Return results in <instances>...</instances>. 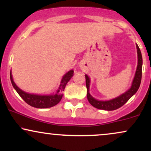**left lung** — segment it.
<instances>
[{
    "instance_id": "1",
    "label": "left lung",
    "mask_w": 151,
    "mask_h": 151,
    "mask_svg": "<svg viewBox=\"0 0 151 151\" xmlns=\"http://www.w3.org/2000/svg\"><path fill=\"white\" fill-rule=\"evenodd\" d=\"M136 48L137 54H138V65H137L136 72V74H135V77L133 78L132 84H131V88L128 91H126L125 93H122L118 97L109 100V101H99V100L93 98L89 93L90 79L86 74H85L86 86V89H87V99L93 107L99 109H102V110H116V109L120 108L123 105L125 104L126 102L131 98V96H133L136 93L138 88H139L140 84H141L142 77V65H143V59H142L141 52L138 45H136Z\"/></svg>"
}]
</instances>
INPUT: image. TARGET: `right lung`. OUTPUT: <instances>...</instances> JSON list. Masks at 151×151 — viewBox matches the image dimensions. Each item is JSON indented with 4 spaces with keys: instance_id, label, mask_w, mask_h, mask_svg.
I'll list each match as a JSON object with an SVG mask.
<instances>
[{
    "instance_id": "1",
    "label": "right lung",
    "mask_w": 151,
    "mask_h": 151,
    "mask_svg": "<svg viewBox=\"0 0 151 151\" xmlns=\"http://www.w3.org/2000/svg\"><path fill=\"white\" fill-rule=\"evenodd\" d=\"M74 71L70 70L68 72H67L62 77L61 83H60V86H59L58 91L56 93L50 95H38V94H32V93H26L24 91H22L18 87L16 84H15L14 81L12 77L11 72H10V81H11L12 85H13L14 89L16 90V91L20 96L22 99L25 101L27 104H29L31 106L35 107L38 109H45L50 108L54 106L57 105L61 101L62 96V92L65 90L66 84H67L69 81L70 80L71 78L74 75Z\"/></svg>"
}]
</instances>
